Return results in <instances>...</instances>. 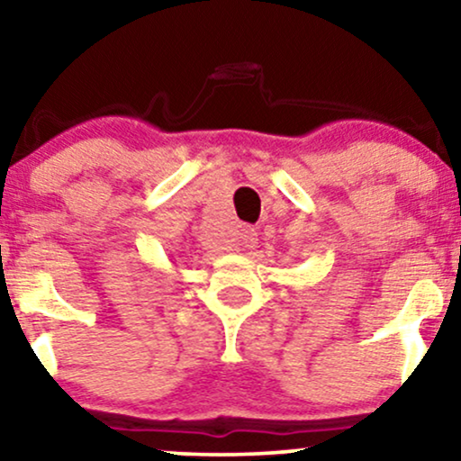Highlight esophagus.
<instances>
[{
  "instance_id": "esophagus-1",
  "label": "esophagus",
  "mask_w": 461,
  "mask_h": 461,
  "mask_svg": "<svg viewBox=\"0 0 461 461\" xmlns=\"http://www.w3.org/2000/svg\"><path fill=\"white\" fill-rule=\"evenodd\" d=\"M240 242L247 249H255V244H258V231H255L253 227H242V230H240Z\"/></svg>"
}]
</instances>
